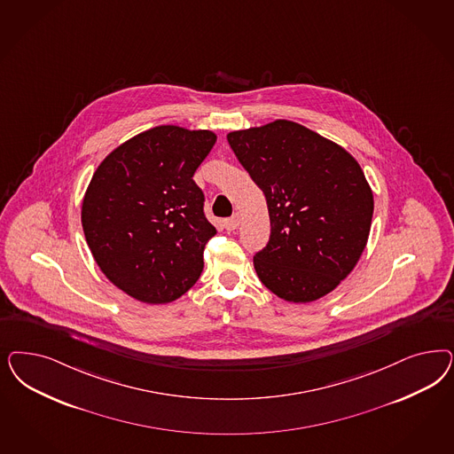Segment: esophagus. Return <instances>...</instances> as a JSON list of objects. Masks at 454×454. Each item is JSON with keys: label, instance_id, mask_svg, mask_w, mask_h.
<instances>
[{"label": "esophagus", "instance_id": "34e87169", "mask_svg": "<svg viewBox=\"0 0 454 454\" xmlns=\"http://www.w3.org/2000/svg\"><path fill=\"white\" fill-rule=\"evenodd\" d=\"M239 225H240V215L239 214H235L234 217H231V219L223 220L225 231H235Z\"/></svg>", "mask_w": 454, "mask_h": 454}]
</instances>
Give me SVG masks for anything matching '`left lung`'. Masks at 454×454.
Masks as SVG:
<instances>
[{
  "instance_id": "8db88e82",
  "label": "left lung",
  "mask_w": 454,
  "mask_h": 454,
  "mask_svg": "<svg viewBox=\"0 0 454 454\" xmlns=\"http://www.w3.org/2000/svg\"><path fill=\"white\" fill-rule=\"evenodd\" d=\"M227 140L267 200L270 237L254 257L261 282L294 304L333 293L369 239L374 197L361 165L291 120L234 130Z\"/></svg>"
}]
</instances>
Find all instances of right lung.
Wrapping results in <instances>:
<instances>
[{
	"label": "right lung",
	"instance_id": "right-lung-1",
	"mask_svg": "<svg viewBox=\"0 0 454 454\" xmlns=\"http://www.w3.org/2000/svg\"><path fill=\"white\" fill-rule=\"evenodd\" d=\"M215 142L210 130L153 127L112 150L88 184V247L105 278L140 302H174L204 270L215 227L192 176Z\"/></svg>",
	"mask_w": 454,
	"mask_h": 454
}]
</instances>
